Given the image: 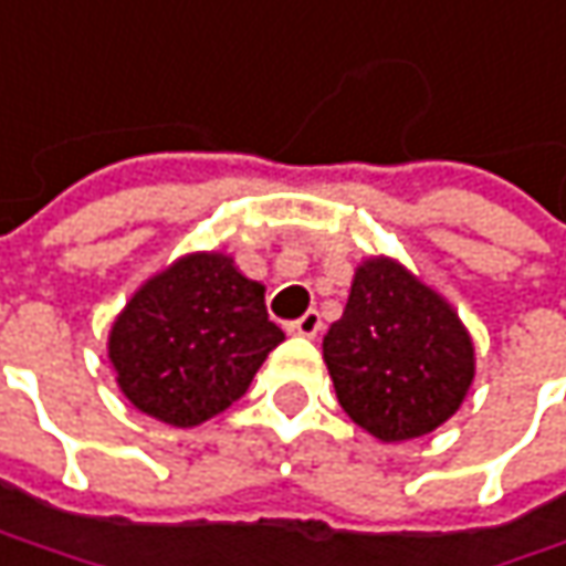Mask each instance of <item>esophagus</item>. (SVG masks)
<instances>
[{"instance_id": "obj_1", "label": "esophagus", "mask_w": 566, "mask_h": 566, "mask_svg": "<svg viewBox=\"0 0 566 566\" xmlns=\"http://www.w3.org/2000/svg\"><path fill=\"white\" fill-rule=\"evenodd\" d=\"M319 329H323V319H319L316 311H307L301 319H291V323H287V333H294V336H307V339H314Z\"/></svg>"}]
</instances>
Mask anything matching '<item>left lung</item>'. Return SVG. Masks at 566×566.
I'll return each instance as SVG.
<instances>
[{"label":"left lung","instance_id":"8db88e82","mask_svg":"<svg viewBox=\"0 0 566 566\" xmlns=\"http://www.w3.org/2000/svg\"><path fill=\"white\" fill-rule=\"evenodd\" d=\"M343 410L381 442L432 432L474 381V346L449 304L390 259H368L323 336Z\"/></svg>","mask_w":566,"mask_h":566}]
</instances>
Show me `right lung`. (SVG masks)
Listing matches in <instances>:
<instances>
[{"label":"right lung","instance_id":"1","mask_svg":"<svg viewBox=\"0 0 566 566\" xmlns=\"http://www.w3.org/2000/svg\"><path fill=\"white\" fill-rule=\"evenodd\" d=\"M284 339L265 287L227 255H185L147 282L112 326L108 355L124 397L159 422L198 426L250 387Z\"/></svg>","mask_w":566,"mask_h":566}]
</instances>
